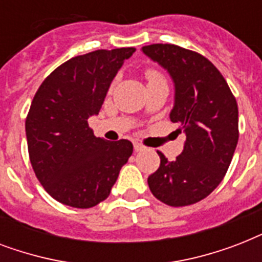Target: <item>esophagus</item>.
<instances>
[{"mask_svg":"<svg viewBox=\"0 0 262 262\" xmlns=\"http://www.w3.org/2000/svg\"><path fill=\"white\" fill-rule=\"evenodd\" d=\"M145 149V147H144L143 144H140V143H135V151L136 152H141Z\"/></svg>","mask_w":262,"mask_h":262,"instance_id":"obj_1","label":"esophagus"}]
</instances>
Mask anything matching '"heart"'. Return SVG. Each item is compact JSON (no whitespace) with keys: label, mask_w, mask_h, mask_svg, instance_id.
Listing matches in <instances>:
<instances>
[{"label":"heart","mask_w":262,"mask_h":262,"mask_svg":"<svg viewBox=\"0 0 262 262\" xmlns=\"http://www.w3.org/2000/svg\"><path fill=\"white\" fill-rule=\"evenodd\" d=\"M156 77H160V75L156 71H148L147 72V79L148 80L156 79Z\"/></svg>","instance_id":"1"}]
</instances>
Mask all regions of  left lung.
Masks as SVG:
<instances>
[{
  "instance_id": "8db88e82",
  "label": "left lung",
  "mask_w": 262,
  "mask_h": 262,
  "mask_svg": "<svg viewBox=\"0 0 262 262\" xmlns=\"http://www.w3.org/2000/svg\"><path fill=\"white\" fill-rule=\"evenodd\" d=\"M143 53L170 73L175 87L171 122L186 136L183 151L148 177L152 194L171 207L201 201L222 182L238 144V104L217 68L204 55L155 43Z\"/></svg>"
}]
</instances>
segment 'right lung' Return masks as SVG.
Masks as SVG:
<instances>
[{
  "label": "right lung",
  "mask_w": 262,
  "mask_h": 262,
  "mask_svg": "<svg viewBox=\"0 0 262 262\" xmlns=\"http://www.w3.org/2000/svg\"><path fill=\"white\" fill-rule=\"evenodd\" d=\"M135 47L73 57L47 76L26 119L28 154L45 190L59 203L91 208L108 197L133 152L129 140L94 136L88 118L102 107L113 79Z\"/></svg>",
  "instance_id": "1"
}]
</instances>
